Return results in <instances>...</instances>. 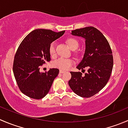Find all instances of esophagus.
Returning <instances> with one entry per match:
<instances>
[{
    "label": "esophagus",
    "mask_w": 128,
    "mask_h": 128,
    "mask_svg": "<svg viewBox=\"0 0 128 128\" xmlns=\"http://www.w3.org/2000/svg\"><path fill=\"white\" fill-rule=\"evenodd\" d=\"M59 72H60V73H64V72H65V71H64V70H59Z\"/></svg>",
    "instance_id": "esophagus-1"
}]
</instances>
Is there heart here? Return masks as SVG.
Returning <instances> with one entry per match:
<instances>
[{
  "label": "heart",
  "instance_id": "b5f03b06",
  "mask_svg": "<svg viewBox=\"0 0 128 128\" xmlns=\"http://www.w3.org/2000/svg\"><path fill=\"white\" fill-rule=\"evenodd\" d=\"M66 43L68 46L72 49L75 50L79 46V42L76 39L73 38H68L66 40ZM49 54L53 56L56 54V43L55 42H52L50 43L49 48ZM74 64V60L72 59H67V58H60L53 62L52 65L54 68H58L61 70H68L69 69L72 65Z\"/></svg>",
  "mask_w": 128,
  "mask_h": 128
}]
</instances>
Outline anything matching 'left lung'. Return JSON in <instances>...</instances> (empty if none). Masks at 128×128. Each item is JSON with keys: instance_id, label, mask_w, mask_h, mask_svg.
Returning a JSON list of instances; mask_svg holds the SVG:
<instances>
[{"instance_id": "1", "label": "left lung", "mask_w": 128, "mask_h": 128, "mask_svg": "<svg viewBox=\"0 0 128 128\" xmlns=\"http://www.w3.org/2000/svg\"><path fill=\"white\" fill-rule=\"evenodd\" d=\"M72 35L82 37L86 40L85 53L77 66L88 72H70L69 85L72 91L82 98H90L100 92L108 82L113 68V57L107 39L94 27L72 30Z\"/></svg>"}]
</instances>
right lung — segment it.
<instances>
[{"label": "right lung", "mask_w": 128, "mask_h": 128, "mask_svg": "<svg viewBox=\"0 0 128 128\" xmlns=\"http://www.w3.org/2000/svg\"><path fill=\"white\" fill-rule=\"evenodd\" d=\"M65 30L56 32L51 30L36 29L20 43L14 57L13 72L20 90L35 100L45 97L49 92L59 70L56 68L40 72L41 66L50 60V43L61 37Z\"/></svg>", "instance_id": "right-lung-1"}]
</instances>
